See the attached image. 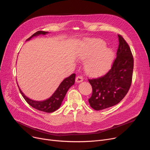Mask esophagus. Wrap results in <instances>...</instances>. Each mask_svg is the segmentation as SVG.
<instances>
[{
  "label": "esophagus",
  "mask_w": 150,
  "mask_h": 150,
  "mask_svg": "<svg viewBox=\"0 0 150 150\" xmlns=\"http://www.w3.org/2000/svg\"><path fill=\"white\" fill-rule=\"evenodd\" d=\"M75 81L76 83H81L83 81V77L81 75H79V76H77L76 79H75Z\"/></svg>",
  "instance_id": "34e87169"
}]
</instances>
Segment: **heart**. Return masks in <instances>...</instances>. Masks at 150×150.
Returning <instances> with one entry per match:
<instances>
[{"label": "heart", "instance_id": "obj_1", "mask_svg": "<svg viewBox=\"0 0 150 150\" xmlns=\"http://www.w3.org/2000/svg\"><path fill=\"white\" fill-rule=\"evenodd\" d=\"M104 41L93 39L86 42L80 54V58L86 60L85 69L94 76L103 75L111 67L114 59L112 50L105 47Z\"/></svg>", "mask_w": 150, "mask_h": 150}]
</instances>
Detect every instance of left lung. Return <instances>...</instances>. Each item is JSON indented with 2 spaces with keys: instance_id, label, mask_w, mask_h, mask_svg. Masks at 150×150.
I'll return each mask as SVG.
<instances>
[{
  "instance_id": "obj_1",
  "label": "left lung",
  "mask_w": 150,
  "mask_h": 150,
  "mask_svg": "<svg viewBox=\"0 0 150 150\" xmlns=\"http://www.w3.org/2000/svg\"><path fill=\"white\" fill-rule=\"evenodd\" d=\"M117 57L111 69L103 76L88 79L92 88L89 99L90 106L96 111L116 105L125 97L132 83L134 59L130 47L120 35Z\"/></svg>"
}]
</instances>
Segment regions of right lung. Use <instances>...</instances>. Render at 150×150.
<instances>
[{"label": "right lung", "mask_w": 150, "mask_h": 150, "mask_svg": "<svg viewBox=\"0 0 150 150\" xmlns=\"http://www.w3.org/2000/svg\"><path fill=\"white\" fill-rule=\"evenodd\" d=\"M47 33H48L47 31H38L35 33H34L32 36H31L29 38H28L27 39V41L30 40V39L33 36H36L39 35H45ZM75 78V74H73L69 77L65 78V79L61 82V83L60 84L56 91L53 93V95L49 98L40 101H34L28 98L23 93V92L19 88V86L18 88L23 98L25 100V101L27 102V103L30 105L31 107L34 108L37 110H39V111H43L47 113H50L55 111L61 106L62 101L63 99H64L67 91L71 86L74 84Z\"/></svg>", "instance_id": "add662e5"}]
</instances>
